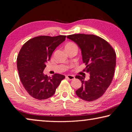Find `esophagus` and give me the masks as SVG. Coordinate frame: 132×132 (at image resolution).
I'll list each match as a JSON object with an SVG mask.
<instances>
[{"instance_id": "esophagus-1", "label": "esophagus", "mask_w": 132, "mask_h": 132, "mask_svg": "<svg viewBox=\"0 0 132 132\" xmlns=\"http://www.w3.org/2000/svg\"><path fill=\"white\" fill-rule=\"evenodd\" d=\"M66 77L68 78V79H69V80H73V79H75V76L73 75H67L66 76Z\"/></svg>"}]
</instances>
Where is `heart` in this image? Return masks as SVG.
<instances>
[{
	"instance_id": "1",
	"label": "heart",
	"mask_w": 132,
	"mask_h": 132,
	"mask_svg": "<svg viewBox=\"0 0 132 132\" xmlns=\"http://www.w3.org/2000/svg\"><path fill=\"white\" fill-rule=\"evenodd\" d=\"M76 45L75 44L72 43V42H69V43L67 44L65 46V49L69 48L70 47H73V46H75Z\"/></svg>"
}]
</instances>
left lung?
Instances as JSON below:
<instances>
[{"instance_id": "1", "label": "left lung", "mask_w": 132, "mask_h": 132, "mask_svg": "<svg viewBox=\"0 0 132 132\" xmlns=\"http://www.w3.org/2000/svg\"><path fill=\"white\" fill-rule=\"evenodd\" d=\"M81 51L85 70L90 72V79L77 75L81 87L76 91V95L87 101L98 99L109 87L113 79L116 66V53L108 42L94 35L78 34L68 35Z\"/></svg>"}]
</instances>
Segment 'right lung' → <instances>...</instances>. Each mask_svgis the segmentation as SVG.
Returning a JSON list of instances; mask_svg holds the SVG:
<instances>
[{
	"instance_id": "add662e5",
	"label": "right lung",
	"mask_w": 132,
	"mask_h": 132,
	"mask_svg": "<svg viewBox=\"0 0 132 132\" xmlns=\"http://www.w3.org/2000/svg\"><path fill=\"white\" fill-rule=\"evenodd\" d=\"M66 35L39 36L28 40L17 56V67L24 88L31 97L42 100L50 98L65 76L55 74L44 75L46 63L53 51L66 39Z\"/></svg>"
}]
</instances>
